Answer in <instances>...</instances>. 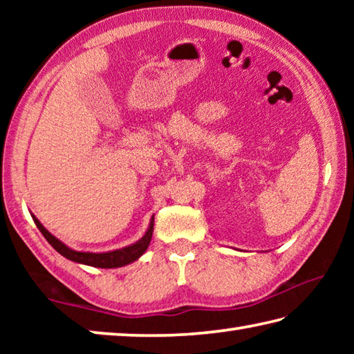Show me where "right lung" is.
Returning a JSON list of instances; mask_svg holds the SVG:
<instances>
[{"label":"right lung","instance_id":"right-lung-1","mask_svg":"<svg viewBox=\"0 0 354 354\" xmlns=\"http://www.w3.org/2000/svg\"><path fill=\"white\" fill-rule=\"evenodd\" d=\"M34 223L39 227L41 234L48 241V243L55 248L57 253H61L64 257L73 261V262H80V263H86V266H92V267H98V268H115V267H123L128 266V263L134 262L139 259V257L145 253L149 242H151V236H153V230H154V217L151 218V223H149L148 231L145 232L140 241H137L136 243L129 245V247L120 248L115 251H107V253H84V251H75L68 248L67 245H64L59 239L51 234L50 231H46V227L34 217Z\"/></svg>","mask_w":354,"mask_h":354}]
</instances>
